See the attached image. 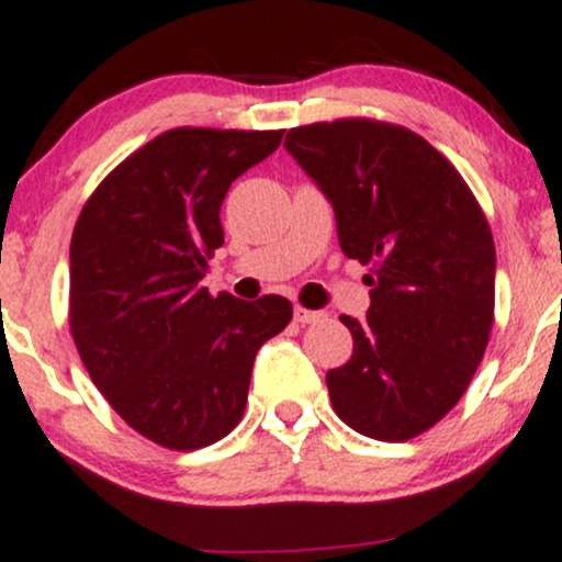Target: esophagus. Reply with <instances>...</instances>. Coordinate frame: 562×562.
<instances>
[{"label":"esophagus","mask_w":562,"mask_h":562,"mask_svg":"<svg viewBox=\"0 0 562 562\" xmlns=\"http://www.w3.org/2000/svg\"><path fill=\"white\" fill-rule=\"evenodd\" d=\"M293 317H295V323L312 325V323H319V319H325V312H314V310H304V306H295Z\"/></svg>","instance_id":"34e87169"}]
</instances>
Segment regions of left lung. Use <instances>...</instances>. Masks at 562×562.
I'll return each mask as SVG.
<instances>
[{
    "label": "left lung",
    "mask_w": 562,
    "mask_h": 562,
    "mask_svg": "<svg viewBox=\"0 0 562 562\" xmlns=\"http://www.w3.org/2000/svg\"><path fill=\"white\" fill-rule=\"evenodd\" d=\"M285 149L328 196L344 256L371 263L366 323L328 371L333 411L360 435L403 442L470 386L493 325L496 250L459 170L408 127L336 120L293 127Z\"/></svg>",
    "instance_id": "8db88e82"
}]
</instances>
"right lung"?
Masks as SVG:
<instances>
[{
    "label": "right lung",
    "mask_w": 562,
    "mask_h": 562,
    "mask_svg": "<svg viewBox=\"0 0 562 562\" xmlns=\"http://www.w3.org/2000/svg\"><path fill=\"white\" fill-rule=\"evenodd\" d=\"M282 131L176 127L92 191L74 226L69 325L92 384L138 435L172 451L237 427L252 360L293 317L282 295L200 285L224 245L221 202Z\"/></svg>",
    "instance_id": "obj_1"
}]
</instances>
